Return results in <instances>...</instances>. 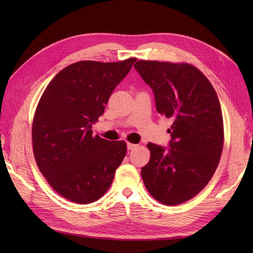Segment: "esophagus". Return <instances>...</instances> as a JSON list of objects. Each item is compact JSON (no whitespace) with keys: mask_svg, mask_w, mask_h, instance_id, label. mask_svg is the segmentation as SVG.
I'll use <instances>...</instances> for the list:
<instances>
[{"mask_svg":"<svg viewBox=\"0 0 253 253\" xmlns=\"http://www.w3.org/2000/svg\"><path fill=\"white\" fill-rule=\"evenodd\" d=\"M137 148V144L135 143H131V142H127V149L128 150H134Z\"/></svg>","mask_w":253,"mask_h":253,"instance_id":"esophagus-1","label":"esophagus"}]
</instances>
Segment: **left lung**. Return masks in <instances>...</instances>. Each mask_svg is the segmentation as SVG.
<instances>
[{
	"instance_id": "obj_1",
	"label": "left lung",
	"mask_w": 253,
	"mask_h": 253,
	"mask_svg": "<svg viewBox=\"0 0 253 253\" xmlns=\"http://www.w3.org/2000/svg\"><path fill=\"white\" fill-rule=\"evenodd\" d=\"M134 67L155 96L157 112L173 124L170 149L149 142L141 169L149 193L167 206L185 203L208 185L224 147L218 97L206 76L189 63L139 60Z\"/></svg>"
}]
</instances>
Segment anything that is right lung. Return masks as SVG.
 I'll return each instance as SVG.
<instances>
[{
  "label": "right lung",
  "instance_id": "right-lung-1",
  "mask_svg": "<svg viewBox=\"0 0 253 253\" xmlns=\"http://www.w3.org/2000/svg\"><path fill=\"white\" fill-rule=\"evenodd\" d=\"M135 61L73 63L40 98L32 128L35 159L50 187L68 201L85 205L102 197L126 154V141L93 136L91 125Z\"/></svg>",
  "mask_w": 253,
  "mask_h": 253
}]
</instances>
